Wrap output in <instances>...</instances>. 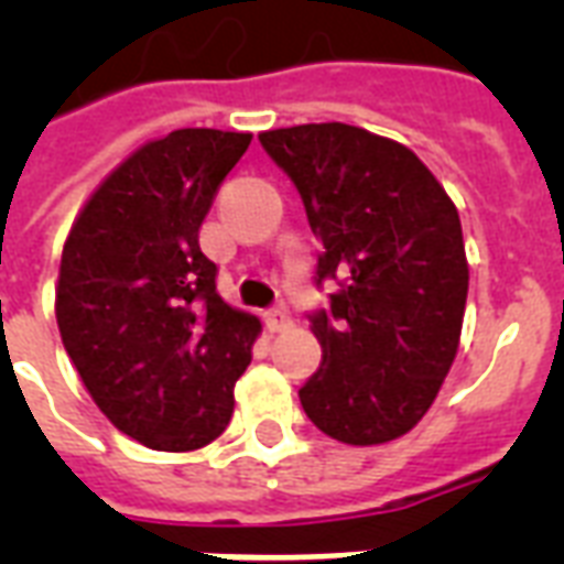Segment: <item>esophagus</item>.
I'll list each match as a JSON object with an SVG mask.
<instances>
[{"label": "esophagus", "mask_w": 564, "mask_h": 564, "mask_svg": "<svg viewBox=\"0 0 564 564\" xmlns=\"http://www.w3.org/2000/svg\"><path fill=\"white\" fill-rule=\"evenodd\" d=\"M265 327H269L272 334H281V330L292 327V316L286 310H272V313L265 316Z\"/></svg>", "instance_id": "34e87169"}]
</instances>
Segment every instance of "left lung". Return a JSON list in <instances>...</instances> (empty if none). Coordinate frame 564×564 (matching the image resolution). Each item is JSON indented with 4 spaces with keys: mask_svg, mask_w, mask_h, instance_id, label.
<instances>
[{
    "mask_svg": "<svg viewBox=\"0 0 564 564\" xmlns=\"http://www.w3.org/2000/svg\"><path fill=\"white\" fill-rule=\"evenodd\" d=\"M260 143L322 242L316 283L336 281L327 310L310 316L322 366L301 406L336 442H392L424 419L459 348V213L406 145L366 128L313 122L263 131Z\"/></svg>",
    "mask_w": 564,
    "mask_h": 564,
    "instance_id": "1",
    "label": "left lung"
}]
</instances>
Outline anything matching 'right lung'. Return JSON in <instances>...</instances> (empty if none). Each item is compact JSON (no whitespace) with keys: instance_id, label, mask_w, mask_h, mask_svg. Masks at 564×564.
Wrapping results in <instances>:
<instances>
[{"instance_id":"1","label":"right lung","mask_w":564,"mask_h":564,"mask_svg":"<svg viewBox=\"0 0 564 564\" xmlns=\"http://www.w3.org/2000/svg\"><path fill=\"white\" fill-rule=\"evenodd\" d=\"M251 134L181 128L119 163L78 213L55 292L69 360L110 424L195 451L234 415L260 318L225 304L198 228Z\"/></svg>"}]
</instances>
